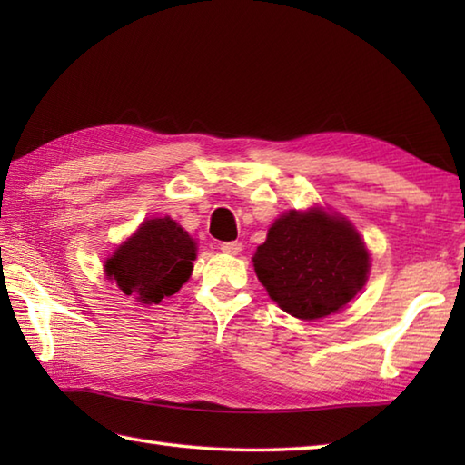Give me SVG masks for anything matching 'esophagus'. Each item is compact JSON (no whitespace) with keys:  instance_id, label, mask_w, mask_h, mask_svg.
<instances>
[{"instance_id":"esophagus-1","label":"esophagus","mask_w":465,"mask_h":465,"mask_svg":"<svg viewBox=\"0 0 465 465\" xmlns=\"http://www.w3.org/2000/svg\"><path fill=\"white\" fill-rule=\"evenodd\" d=\"M220 250L227 255H238L242 252V243L240 242H223Z\"/></svg>"}]
</instances>
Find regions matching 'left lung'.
<instances>
[{
    "label": "left lung",
    "mask_w": 465,
    "mask_h": 465,
    "mask_svg": "<svg viewBox=\"0 0 465 465\" xmlns=\"http://www.w3.org/2000/svg\"><path fill=\"white\" fill-rule=\"evenodd\" d=\"M253 268L283 312L320 320L358 295L368 282L370 253L345 217L312 207L290 210L273 222Z\"/></svg>",
    "instance_id": "left-lung-1"
}]
</instances>
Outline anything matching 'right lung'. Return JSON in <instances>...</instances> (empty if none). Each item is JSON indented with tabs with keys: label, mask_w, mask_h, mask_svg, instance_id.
Returning <instances> with one entry per match:
<instances>
[{
	"label": "right lung",
	"mask_w": 465,
	"mask_h": 465,
	"mask_svg": "<svg viewBox=\"0 0 465 465\" xmlns=\"http://www.w3.org/2000/svg\"><path fill=\"white\" fill-rule=\"evenodd\" d=\"M195 242L172 217L145 220L105 262V275L125 295L160 303L190 280Z\"/></svg>",
	"instance_id": "obj_1"
}]
</instances>
